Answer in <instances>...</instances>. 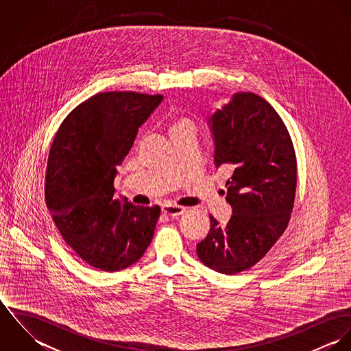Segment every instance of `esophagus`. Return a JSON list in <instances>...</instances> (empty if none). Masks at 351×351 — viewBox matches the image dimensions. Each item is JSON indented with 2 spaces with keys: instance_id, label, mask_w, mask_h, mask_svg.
<instances>
[{
  "instance_id": "34e87169",
  "label": "esophagus",
  "mask_w": 351,
  "mask_h": 351,
  "mask_svg": "<svg viewBox=\"0 0 351 351\" xmlns=\"http://www.w3.org/2000/svg\"><path fill=\"white\" fill-rule=\"evenodd\" d=\"M185 212V208L177 206V205H163L162 206V213L170 217H177Z\"/></svg>"
}]
</instances>
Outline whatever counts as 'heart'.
Returning <instances> with one entry per match:
<instances>
[{"mask_svg":"<svg viewBox=\"0 0 351 351\" xmlns=\"http://www.w3.org/2000/svg\"><path fill=\"white\" fill-rule=\"evenodd\" d=\"M185 131H192L195 132V124L186 119V117H177L171 121L170 124V136L176 135V134H180V132H185Z\"/></svg>","mask_w":351,"mask_h":351,"instance_id":"b5f03b06","label":"heart"}]
</instances>
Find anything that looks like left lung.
Masks as SVG:
<instances>
[{
    "instance_id": "left-lung-1",
    "label": "left lung",
    "mask_w": 351,
    "mask_h": 351,
    "mask_svg": "<svg viewBox=\"0 0 351 351\" xmlns=\"http://www.w3.org/2000/svg\"><path fill=\"white\" fill-rule=\"evenodd\" d=\"M208 124L215 166L232 171L226 226L209 215L210 230L197 245L201 262L237 274L259 262L287 230L293 209L298 165L289 132L274 108L254 93H235Z\"/></svg>"
}]
</instances>
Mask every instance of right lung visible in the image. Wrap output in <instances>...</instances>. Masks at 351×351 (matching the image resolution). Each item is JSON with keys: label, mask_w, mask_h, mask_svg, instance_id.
<instances>
[{"label": "right lung", "mask_w": 351, "mask_h": 351, "mask_svg": "<svg viewBox=\"0 0 351 351\" xmlns=\"http://www.w3.org/2000/svg\"><path fill=\"white\" fill-rule=\"evenodd\" d=\"M162 95L105 92L80 104L51 146L45 195L51 216L86 263L119 271L138 262L154 237L160 208L114 200L117 166Z\"/></svg>", "instance_id": "obj_1"}]
</instances>
